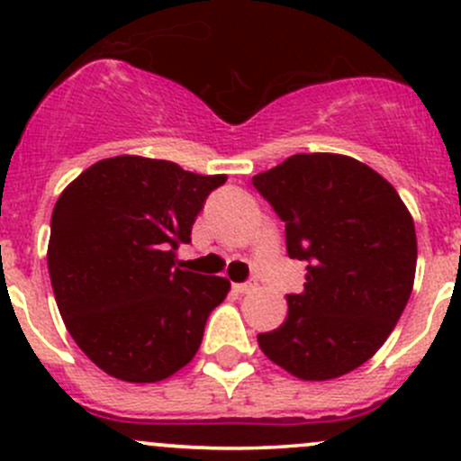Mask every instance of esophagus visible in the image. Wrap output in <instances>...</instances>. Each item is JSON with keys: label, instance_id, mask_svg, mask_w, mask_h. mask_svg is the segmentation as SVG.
I'll list each match as a JSON object with an SVG mask.
<instances>
[{"label": "esophagus", "instance_id": "obj_1", "mask_svg": "<svg viewBox=\"0 0 461 461\" xmlns=\"http://www.w3.org/2000/svg\"><path fill=\"white\" fill-rule=\"evenodd\" d=\"M231 290H234L236 294H248L249 290H254V285L252 283H234V285H231Z\"/></svg>", "mask_w": 461, "mask_h": 461}]
</instances>
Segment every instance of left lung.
<instances>
[{
  "label": "left lung",
  "instance_id": "8db88e82",
  "mask_svg": "<svg viewBox=\"0 0 461 461\" xmlns=\"http://www.w3.org/2000/svg\"><path fill=\"white\" fill-rule=\"evenodd\" d=\"M285 222L290 258L308 263L281 328L258 334L269 361L325 381L370 359L402 317L415 281V222L397 189L339 153H296L252 178Z\"/></svg>",
  "mask_w": 461,
  "mask_h": 461
}]
</instances>
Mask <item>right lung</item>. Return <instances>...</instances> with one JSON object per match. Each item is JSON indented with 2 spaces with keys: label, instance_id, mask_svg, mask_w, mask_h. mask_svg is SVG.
Instances as JSON below:
<instances>
[{
  "label": "right lung",
  "instance_id": "right-lung-1",
  "mask_svg": "<svg viewBox=\"0 0 461 461\" xmlns=\"http://www.w3.org/2000/svg\"><path fill=\"white\" fill-rule=\"evenodd\" d=\"M227 176L115 156L82 171L50 216L49 274L73 341L115 379L153 384L198 352L230 281L176 258Z\"/></svg>",
  "mask_w": 461,
  "mask_h": 461
}]
</instances>
